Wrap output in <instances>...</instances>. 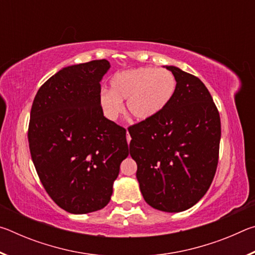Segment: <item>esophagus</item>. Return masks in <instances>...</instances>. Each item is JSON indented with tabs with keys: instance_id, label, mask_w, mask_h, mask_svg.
Listing matches in <instances>:
<instances>
[{
	"instance_id": "1",
	"label": "esophagus",
	"mask_w": 255,
	"mask_h": 255,
	"mask_svg": "<svg viewBox=\"0 0 255 255\" xmlns=\"http://www.w3.org/2000/svg\"><path fill=\"white\" fill-rule=\"evenodd\" d=\"M130 139H131V138H130V136H129V133L127 131V141H128V143H130Z\"/></svg>"
}]
</instances>
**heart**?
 Listing matches in <instances>:
<instances>
[{
	"mask_svg": "<svg viewBox=\"0 0 255 255\" xmlns=\"http://www.w3.org/2000/svg\"><path fill=\"white\" fill-rule=\"evenodd\" d=\"M176 80L167 70L139 67L117 73L112 76L109 91H102L99 98L106 117L117 120L126 101L129 117L137 122L156 118L174 97Z\"/></svg>",
	"mask_w": 255,
	"mask_h": 255,
	"instance_id": "b5f03b06",
	"label": "heart"
}]
</instances>
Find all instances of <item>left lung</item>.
I'll return each mask as SVG.
<instances>
[{
    "mask_svg": "<svg viewBox=\"0 0 255 255\" xmlns=\"http://www.w3.org/2000/svg\"><path fill=\"white\" fill-rule=\"evenodd\" d=\"M174 97L156 118L128 129L129 153L145 201L166 213L195 206L209 189L218 163L221 118L208 89L179 67Z\"/></svg>",
    "mask_w": 255,
    "mask_h": 255,
    "instance_id": "8db88e82",
    "label": "left lung"
}]
</instances>
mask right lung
Segmentation results:
<instances>
[{
  "label": "right lung",
  "instance_id": "right-lung-1",
  "mask_svg": "<svg viewBox=\"0 0 255 255\" xmlns=\"http://www.w3.org/2000/svg\"><path fill=\"white\" fill-rule=\"evenodd\" d=\"M107 59L64 67L34 97L28 130L46 191L71 214L102 209L128 156L126 129L103 116L99 98Z\"/></svg>",
  "mask_w": 255,
  "mask_h": 255
}]
</instances>
